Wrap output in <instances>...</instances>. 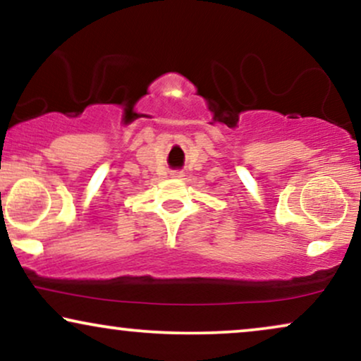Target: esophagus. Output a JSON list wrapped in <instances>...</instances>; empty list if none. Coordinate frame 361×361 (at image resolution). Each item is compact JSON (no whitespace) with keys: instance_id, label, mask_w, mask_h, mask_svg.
<instances>
[{"instance_id":"esophagus-1","label":"esophagus","mask_w":361,"mask_h":361,"mask_svg":"<svg viewBox=\"0 0 361 361\" xmlns=\"http://www.w3.org/2000/svg\"><path fill=\"white\" fill-rule=\"evenodd\" d=\"M171 177H172V179H182V177H184V172H182V171H172Z\"/></svg>"}]
</instances>
